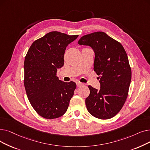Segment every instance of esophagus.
<instances>
[{"label":"esophagus","mask_w":150,"mask_h":150,"mask_svg":"<svg viewBox=\"0 0 150 150\" xmlns=\"http://www.w3.org/2000/svg\"><path fill=\"white\" fill-rule=\"evenodd\" d=\"M83 84L82 83H80V82H79V81H77V82H76V86H77L78 87L81 86H83Z\"/></svg>","instance_id":"1"}]
</instances>
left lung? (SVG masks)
Masks as SVG:
<instances>
[{
	"label": "left lung",
	"instance_id": "obj_1",
	"mask_svg": "<svg viewBox=\"0 0 150 150\" xmlns=\"http://www.w3.org/2000/svg\"><path fill=\"white\" fill-rule=\"evenodd\" d=\"M78 43L93 48L94 70L100 76V90L88 86V111L97 118H112L125 104L131 84L132 72L126 52L120 42L103 32L84 35Z\"/></svg>",
	"mask_w": 150,
	"mask_h": 150
}]
</instances>
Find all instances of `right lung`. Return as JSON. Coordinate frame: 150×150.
<instances>
[{"mask_svg": "<svg viewBox=\"0 0 150 150\" xmlns=\"http://www.w3.org/2000/svg\"><path fill=\"white\" fill-rule=\"evenodd\" d=\"M78 37L50 32L34 42L25 57L24 84L28 98L44 118L62 116L74 96L75 83L59 80L56 72L64 66L66 47Z\"/></svg>", "mask_w": 150, "mask_h": 150, "instance_id": "add662e5", "label": "right lung"}]
</instances>
